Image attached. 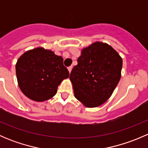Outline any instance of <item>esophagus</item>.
I'll use <instances>...</instances> for the list:
<instances>
[{"mask_svg": "<svg viewBox=\"0 0 148 148\" xmlns=\"http://www.w3.org/2000/svg\"><path fill=\"white\" fill-rule=\"evenodd\" d=\"M71 69H72V66H69L68 67V70H69V73H71Z\"/></svg>", "mask_w": 148, "mask_h": 148, "instance_id": "34e87169", "label": "esophagus"}]
</instances>
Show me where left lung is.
<instances>
[{
  "label": "left lung",
  "mask_w": 148,
  "mask_h": 148,
  "mask_svg": "<svg viewBox=\"0 0 148 148\" xmlns=\"http://www.w3.org/2000/svg\"><path fill=\"white\" fill-rule=\"evenodd\" d=\"M69 79L74 96L87 107H96L110 98L120 79L122 59L107 44L94 43L82 51Z\"/></svg>",
  "instance_id": "8db88e82"
}]
</instances>
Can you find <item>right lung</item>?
I'll use <instances>...</instances> for the list:
<instances>
[{"label": "right lung", "instance_id": "add662e5", "mask_svg": "<svg viewBox=\"0 0 148 148\" xmlns=\"http://www.w3.org/2000/svg\"><path fill=\"white\" fill-rule=\"evenodd\" d=\"M63 58L50 50L37 48L23 53L16 65L19 87L29 99L43 102L53 97L69 72Z\"/></svg>", "mask_w": 148, "mask_h": 148}]
</instances>
